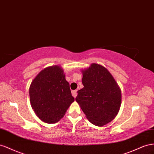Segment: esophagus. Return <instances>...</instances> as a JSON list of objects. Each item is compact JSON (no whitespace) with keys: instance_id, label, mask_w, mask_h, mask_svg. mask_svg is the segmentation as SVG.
Returning a JSON list of instances; mask_svg holds the SVG:
<instances>
[{"instance_id":"obj_1","label":"esophagus","mask_w":154,"mask_h":154,"mask_svg":"<svg viewBox=\"0 0 154 154\" xmlns=\"http://www.w3.org/2000/svg\"><path fill=\"white\" fill-rule=\"evenodd\" d=\"M72 95H73V97H76V96H77V90H73V91H72Z\"/></svg>"}]
</instances>
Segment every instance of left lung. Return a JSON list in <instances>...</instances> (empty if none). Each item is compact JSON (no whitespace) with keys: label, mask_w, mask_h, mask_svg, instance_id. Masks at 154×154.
<instances>
[{"label":"left lung","mask_w":154,"mask_h":154,"mask_svg":"<svg viewBox=\"0 0 154 154\" xmlns=\"http://www.w3.org/2000/svg\"><path fill=\"white\" fill-rule=\"evenodd\" d=\"M82 72L84 88L77 91L75 100L92 124L103 126L111 122L119 110L121 90L101 65L94 63Z\"/></svg>","instance_id":"1"}]
</instances>
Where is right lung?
<instances>
[{"label": "right lung", "mask_w": 154, "mask_h": 154, "mask_svg": "<svg viewBox=\"0 0 154 154\" xmlns=\"http://www.w3.org/2000/svg\"><path fill=\"white\" fill-rule=\"evenodd\" d=\"M29 98L36 115L50 124L63 118L74 101L69 82L58 66L46 68L37 75L30 85Z\"/></svg>", "instance_id": "obj_1"}]
</instances>
